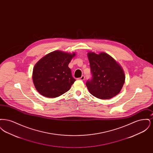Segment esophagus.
I'll return each instance as SVG.
<instances>
[{
	"mask_svg": "<svg viewBox=\"0 0 153 153\" xmlns=\"http://www.w3.org/2000/svg\"><path fill=\"white\" fill-rule=\"evenodd\" d=\"M84 79H85V76L84 75H82L80 78V80H84Z\"/></svg>",
	"mask_w": 153,
	"mask_h": 153,
	"instance_id": "obj_1",
	"label": "esophagus"
}]
</instances>
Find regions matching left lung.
Instances as JSON below:
<instances>
[{"mask_svg":"<svg viewBox=\"0 0 153 153\" xmlns=\"http://www.w3.org/2000/svg\"><path fill=\"white\" fill-rule=\"evenodd\" d=\"M91 79L86 85L89 92L101 99H109L117 95L123 86V71L114 59L105 53H88Z\"/></svg>","mask_w":153,"mask_h":153,"instance_id":"1","label":"left lung"}]
</instances>
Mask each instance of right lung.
<instances>
[{
  "label": "right lung",
  "instance_id": "add662e5",
  "mask_svg": "<svg viewBox=\"0 0 153 153\" xmlns=\"http://www.w3.org/2000/svg\"><path fill=\"white\" fill-rule=\"evenodd\" d=\"M74 56L75 53L53 51L36 63L33 69V80L40 94L54 98L70 89L76 79L68 65Z\"/></svg>",
  "mask_w": 153,
  "mask_h": 153
}]
</instances>
